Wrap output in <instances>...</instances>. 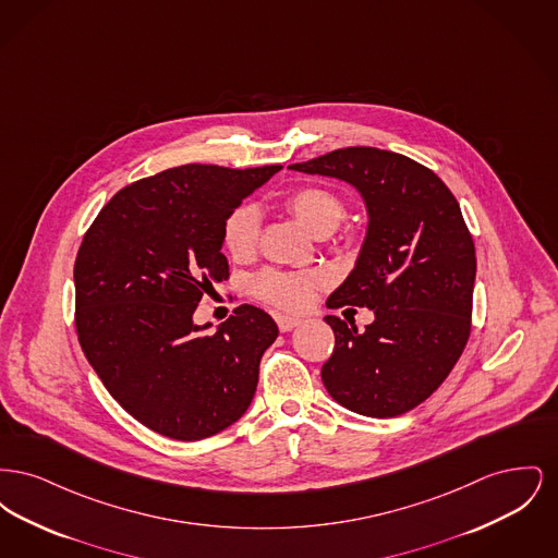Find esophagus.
<instances>
[{"label": "esophagus", "mask_w": 558, "mask_h": 558, "mask_svg": "<svg viewBox=\"0 0 558 558\" xmlns=\"http://www.w3.org/2000/svg\"><path fill=\"white\" fill-rule=\"evenodd\" d=\"M276 324H278L280 332H289V330H292L294 326H299V324H301V319L291 318V316H276Z\"/></svg>", "instance_id": "obj_1"}]
</instances>
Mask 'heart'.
Here are the masks:
<instances>
[{"label": "heart", "mask_w": 558, "mask_h": 558, "mask_svg": "<svg viewBox=\"0 0 558 558\" xmlns=\"http://www.w3.org/2000/svg\"><path fill=\"white\" fill-rule=\"evenodd\" d=\"M284 207L314 234L326 236L345 219V201L330 187L301 186L284 196ZM262 232V217L253 205H240L228 213L221 226V240L228 255L246 262L255 255ZM322 278L314 271H291L267 267L253 278L251 289L257 299L280 310H303Z\"/></svg>", "instance_id": "heart-1"}]
</instances>
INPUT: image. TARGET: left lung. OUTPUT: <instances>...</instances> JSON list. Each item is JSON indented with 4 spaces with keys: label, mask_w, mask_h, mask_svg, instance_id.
Here are the masks:
<instances>
[{
    "label": "left lung",
    "mask_w": 558,
    "mask_h": 558,
    "mask_svg": "<svg viewBox=\"0 0 558 558\" xmlns=\"http://www.w3.org/2000/svg\"><path fill=\"white\" fill-rule=\"evenodd\" d=\"M291 169L345 180L371 217L357 264L326 305L368 307L374 322L357 330L324 318L335 332L324 387L357 414L399 416L448 378L471 335L477 257L460 205L428 167L389 150L339 148Z\"/></svg>",
    "instance_id": "1"
}]
</instances>
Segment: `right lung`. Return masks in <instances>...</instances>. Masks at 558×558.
Segmentation results:
<instances>
[{"instance_id":"right-lung-1","label":"right lung","mask_w":558,"mask_h":558,"mask_svg":"<svg viewBox=\"0 0 558 558\" xmlns=\"http://www.w3.org/2000/svg\"><path fill=\"white\" fill-rule=\"evenodd\" d=\"M280 165H182L119 190L81 242L75 328L108 393L137 423L198 441L251 405L276 322L239 305L213 335L192 314L230 278L221 226Z\"/></svg>"}]
</instances>
